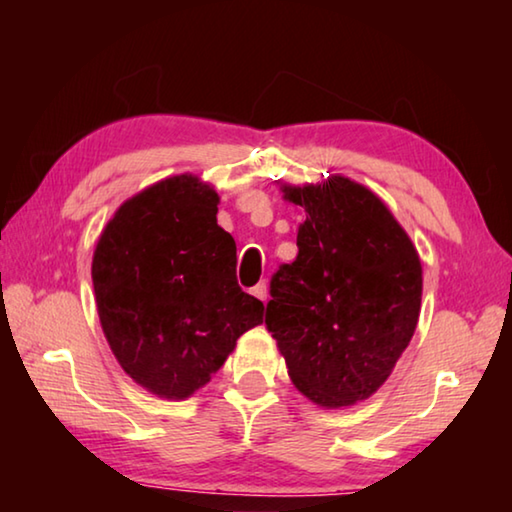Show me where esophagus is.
<instances>
[{
    "instance_id": "1",
    "label": "esophagus",
    "mask_w": 512,
    "mask_h": 512,
    "mask_svg": "<svg viewBox=\"0 0 512 512\" xmlns=\"http://www.w3.org/2000/svg\"><path fill=\"white\" fill-rule=\"evenodd\" d=\"M250 293H253V296H255L257 300L266 302V298H268V284L262 280V282H259V284H255L253 291H250Z\"/></svg>"
}]
</instances>
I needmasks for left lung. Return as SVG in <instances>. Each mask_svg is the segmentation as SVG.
<instances>
[{"label":"left lung","instance_id":"8db88e82","mask_svg":"<svg viewBox=\"0 0 512 512\" xmlns=\"http://www.w3.org/2000/svg\"><path fill=\"white\" fill-rule=\"evenodd\" d=\"M282 192L307 219L298 257L271 280L268 332L311 402L339 409L368 400L418 325V250L384 201L350 178Z\"/></svg>","mask_w":512,"mask_h":512}]
</instances>
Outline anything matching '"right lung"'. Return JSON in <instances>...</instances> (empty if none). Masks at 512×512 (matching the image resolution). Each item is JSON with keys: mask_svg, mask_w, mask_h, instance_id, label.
<instances>
[{"mask_svg": "<svg viewBox=\"0 0 512 512\" xmlns=\"http://www.w3.org/2000/svg\"><path fill=\"white\" fill-rule=\"evenodd\" d=\"M219 194L192 173L119 207L92 257L112 354L146 391L185 400L219 370L264 305L237 284V246L216 223Z\"/></svg>", "mask_w": 512, "mask_h": 512, "instance_id": "right-lung-1", "label": "right lung"}]
</instances>
